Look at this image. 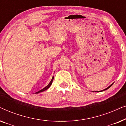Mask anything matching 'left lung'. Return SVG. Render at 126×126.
Listing matches in <instances>:
<instances>
[{"instance_id":"8db88e82","label":"left lung","mask_w":126,"mask_h":126,"mask_svg":"<svg viewBox=\"0 0 126 126\" xmlns=\"http://www.w3.org/2000/svg\"><path fill=\"white\" fill-rule=\"evenodd\" d=\"M112 84H111V85H110V86H109V87H108V88H106V89H104V90H103V91H105V90H107V89H108V88H110V87H111V86H112Z\"/></svg>"}]
</instances>
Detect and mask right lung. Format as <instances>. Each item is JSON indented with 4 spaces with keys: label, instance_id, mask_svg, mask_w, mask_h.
Returning <instances> with one entry per match:
<instances>
[{
    "label": "right lung",
    "instance_id": "1",
    "mask_svg": "<svg viewBox=\"0 0 126 126\" xmlns=\"http://www.w3.org/2000/svg\"><path fill=\"white\" fill-rule=\"evenodd\" d=\"M53 79H54V77H53V78H52V79H51V81L50 82V83L48 84V85L46 86V87H45L44 88H43L42 89H41V90H40V91H38L37 92H36L35 94H38V93H39V92H43V91H46V89H47L48 88H49L50 87V85H51V84H52V82H53Z\"/></svg>",
    "mask_w": 126,
    "mask_h": 126
}]
</instances>
